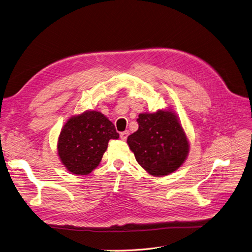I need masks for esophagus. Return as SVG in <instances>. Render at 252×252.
Here are the masks:
<instances>
[{
  "instance_id": "esophagus-1",
  "label": "esophagus",
  "mask_w": 252,
  "mask_h": 252,
  "mask_svg": "<svg viewBox=\"0 0 252 252\" xmlns=\"http://www.w3.org/2000/svg\"><path fill=\"white\" fill-rule=\"evenodd\" d=\"M128 135H129V131L125 130V131H123V132H121V133H120V138H121V140L125 141V140H127Z\"/></svg>"
}]
</instances>
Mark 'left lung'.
<instances>
[{
  "label": "left lung",
  "instance_id": "1",
  "mask_svg": "<svg viewBox=\"0 0 252 252\" xmlns=\"http://www.w3.org/2000/svg\"><path fill=\"white\" fill-rule=\"evenodd\" d=\"M139 129L127 143L136 162L152 175H166L177 170L188 155L189 144L177 116L171 111L141 113Z\"/></svg>",
  "mask_w": 252,
  "mask_h": 252
}]
</instances>
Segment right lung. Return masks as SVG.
<instances>
[{
  "mask_svg": "<svg viewBox=\"0 0 252 252\" xmlns=\"http://www.w3.org/2000/svg\"><path fill=\"white\" fill-rule=\"evenodd\" d=\"M111 139H119L116 127L98 111H86L67 121L58 142V152L66 168L85 175L100 164Z\"/></svg>",
  "mask_w": 252,
  "mask_h": 252,
  "instance_id": "right-lung-1",
  "label": "right lung"
}]
</instances>
